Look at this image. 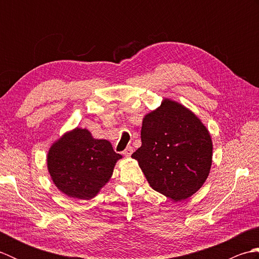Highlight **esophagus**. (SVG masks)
<instances>
[{
  "mask_svg": "<svg viewBox=\"0 0 259 259\" xmlns=\"http://www.w3.org/2000/svg\"><path fill=\"white\" fill-rule=\"evenodd\" d=\"M133 152H134V148L131 147V146H129V147L125 148L124 151L122 153H123V156H125V157H130L131 155H133Z\"/></svg>",
  "mask_w": 259,
  "mask_h": 259,
  "instance_id": "obj_1",
  "label": "esophagus"
}]
</instances>
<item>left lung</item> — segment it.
I'll return each instance as SVG.
<instances>
[{
    "label": "left lung",
    "instance_id": "left-lung-1",
    "mask_svg": "<svg viewBox=\"0 0 259 259\" xmlns=\"http://www.w3.org/2000/svg\"><path fill=\"white\" fill-rule=\"evenodd\" d=\"M150 187L174 201L191 197L205 183L212 141L200 119L170 99L145 115L141 147L133 153Z\"/></svg>",
    "mask_w": 259,
    "mask_h": 259
}]
</instances>
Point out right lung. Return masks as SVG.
Here are the masks:
<instances>
[{"label":"right lung","mask_w":259,"mask_h":259,"mask_svg":"<svg viewBox=\"0 0 259 259\" xmlns=\"http://www.w3.org/2000/svg\"><path fill=\"white\" fill-rule=\"evenodd\" d=\"M121 158L108 140L95 139L89 130L75 128L49 149L48 170L60 191L89 200L110 180Z\"/></svg>","instance_id":"right-lung-1"}]
</instances>
